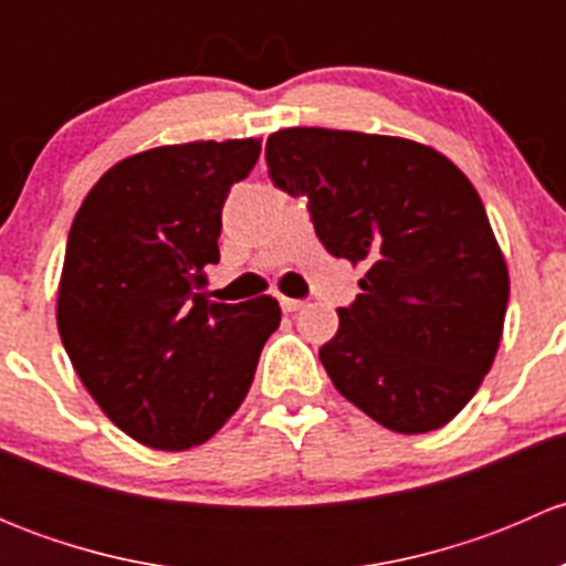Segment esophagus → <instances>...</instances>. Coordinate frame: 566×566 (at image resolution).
Masks as SVG:
<instances>
[{"label":"esophagus","mask_w":566,"mask_h":566,"mask_svg":"<svg viewBox=\"0 0 566 566\" xmlns=\"http://www.w3.org/2000/svg\"><path fill=\"white\" fill-rule=\"evenodd\" d=\"M279 306H282L284 312H298V310H304V301L284 298V295H279Z\"/></svg>","instance_id":"esophagus-1"}]
</instances>
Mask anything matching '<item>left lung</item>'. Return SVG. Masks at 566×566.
Segmentation results:
<instances>
[{
  "label": "left lung",
  "mask_w": 566,
  "mask_h": 566,
  "mask_svg": "<svg viewBox=\"0 0 566 566\" xmlns=\"http://www.w3.org/2000/svg\"><path fill=\"white\" fill-rule=\"evenodd\" d=\"M268 175L310 199L328 254L367 268L319 347L336 391L394 432L452 421L493 367L510 273L476 188L432 147L399 136L284 128Z\"/></svg>",
  "instance_id": "8db88e82"
}]
</instances>
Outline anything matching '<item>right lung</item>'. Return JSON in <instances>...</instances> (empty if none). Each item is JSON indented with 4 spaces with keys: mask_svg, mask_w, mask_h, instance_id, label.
<instances>
[{
    "mask_svg": "<svg viewBox=\"0 0 566 566\" xmlns=\"http://www.w3.org/2000/svg\"><path fill=\"white\" fill-rule=\"evenodd\" d=\"M260 158V139L139 153L93 186L73 219L56 325L101 410L153 449L205 443L247 399L276 298L216 304L221 208Z\"/></svg>",
    "mask_w": 566,
    "mask_h": 566,
    "instance_id": "add662e5",
    "label": "right lung"
}]
</instances>
